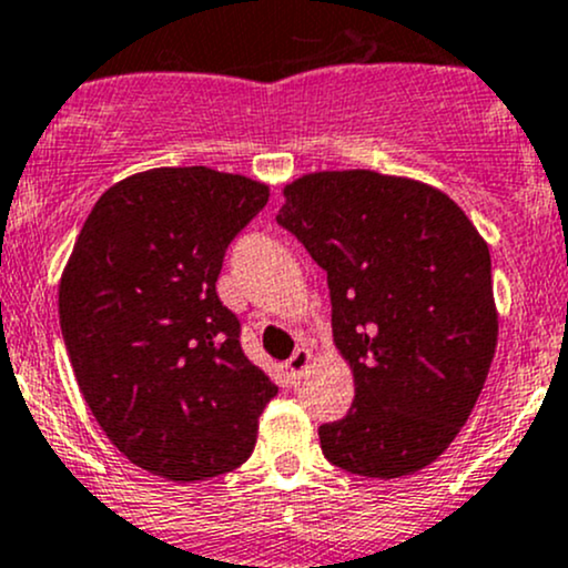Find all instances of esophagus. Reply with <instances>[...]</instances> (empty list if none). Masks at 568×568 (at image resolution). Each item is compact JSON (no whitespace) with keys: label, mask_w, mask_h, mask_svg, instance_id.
I'll return each instance as SVG.
<instances>
[{"label":"esophagus","mask_w":568,"mask_h":568,"mask_svg":"<svg viewBox=\"0 0 568 568\" xmlns=\"http://www.w3.org/2000/svg\"><path fill=\"white\" fill-rule=\"evenodd\" d=\"M310 364H313V351L296 348L294 354H291V359L285 362V369H288L291 378H302V375L310 369Z\"/></svg>","instance_id":"esophagus-1"}]
</instances>
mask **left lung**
Wrapping results in <instances>:
<instances>
[{
    "instance_id": "left-lung-1",
    "label": "left lung",
    "mask_w": 568,
    "mask_h": 568,
    "mask_svg": "<svg viewBox=\"0 0 568 568\" xmlns=\"http://www.w3.org/2000/svg\"><path fill=\"white\" fill-rule=\"evenodd\" d=\"M277 223L326 272L332 332L354 373L345 419L318 427L324 457L399 479L449 449L498 343L489 250L438 187L378 171H315L283 187Z\"/></svg>"
}]
</instances>
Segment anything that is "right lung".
Instances as JSON below:
<instances>
[{
	"label": "right lung",
	"mask_w": 568,
	"mask_h": 568,
	"mask_svg": "<svg viewBox=\"0 0 568 568\" xmlns=\"http://www.w3.org/2000/svg\"><path fill=\"white\" fill-rule=\"evenodd\" d=\"M266 201L264 182L206 165L141 171L100 195L62 272L59 324L89 410L169 481L239 468L277 394L214 288Z\"/></svg>",
	"instance_id": "1"
}]
</instances>
